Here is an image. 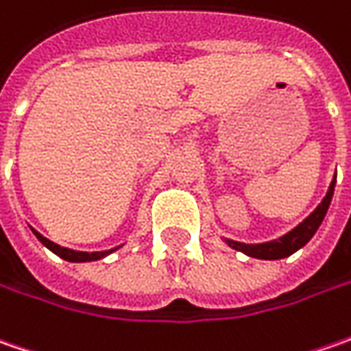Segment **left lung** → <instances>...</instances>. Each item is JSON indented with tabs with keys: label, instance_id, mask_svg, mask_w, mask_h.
<instances>
[{
	"label": "left lung",
	"instance_id": "8db88e82",
	"mask_svg": "<svg viewBox=\"0 0 351 351\" xmlns=\"http://www.w3.org/2000/svg\"><path fill=\"white\" fill-rule=\"evenodd\" d=\"M334 187H336V176L332 178L330 187L326 191L324 199L318 203V207L303 223H299L295 228H291L289 232H285L283 236H279L276 240H267V242H258V244H246V242H238V240H230V238H224L223 240L230 246L232 250H238L242 254H246L250 258H256V260H283L291 254H295L297 250H301L315 236L318 230V226L322 224L328 207H330L332 195H334Z\"/></svg>",
	"mask_w": 351,
	"mask_h": 351
}]
</instances>
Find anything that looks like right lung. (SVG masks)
Listing matches in <instances>:
<instances>
[{
    "mask_svg": "<svg viewBox=\"0 0 351 351\" xmlns=\"http://www.w3.org/2000/svg\"><path fill=\"white\" fill-rule=\"evenodd\" d=\"M34 232V236L40 240V244L43 246H47L52 254H56L58 258L62 260H66V262H72V263H84V262H97V260H103V258H107L109 254H113L115 250H119L121 246H115V248L111 250H101V252H77V250H70V248H64V246H58V244H54L52 240H48L47 236H43L40 232H36L34 228H31Z\"/></svg>",
    "mask_w": 351,
    "mask_h": 351,
    "instance_id": "add662e5",
    "label": "right lung"
}]
</instances>
